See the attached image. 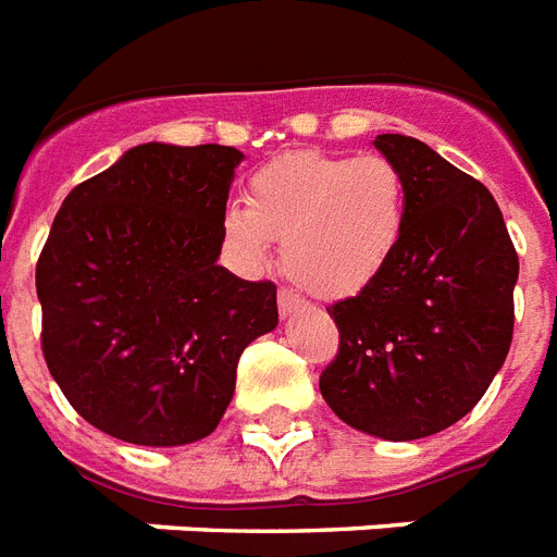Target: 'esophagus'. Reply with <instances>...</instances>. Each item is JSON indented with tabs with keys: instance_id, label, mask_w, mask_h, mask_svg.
<instances>
[{
	"instance_id": "1",
	"label": "esophagus",
	"mask_w": 557,
	"mask_h": 557,
	"mask_svg": "<svg viewBox=\"0 0 557 557\" xmlns=\"http://www.w3.org/2000/svg\"><path fill=\"white\" fill-rule=\"evenodd\" d=\"M304 306V300H300V295H295V292H288V288H280L277 295V309H280V318H292V314L297 312Z\"/></svg>"
}]
</instances>
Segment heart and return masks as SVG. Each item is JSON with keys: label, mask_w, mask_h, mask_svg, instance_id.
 <instances>
[{"label": "heart", "mask_w": 557, "mask_h": 557, "mask_svg": "<svg viewBox=\"0 0 557 557\" xmlns=\"http://www.w3.org/2000/svg\"><path fill=\"white\" fill-rule=\"evenodd\" d=\"M407 219V182L384 156L297 150L248 182V208L225 210V234L248 265L271 239L283 269L312 295L341 300L364 292L393 260Z\"/></svg>", "instance_id": "1"}]
</instances>
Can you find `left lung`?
I'll list each match as a JSON object with an SVG mask.
<instances>
[{"label":"left lung","mask_w":557,"mask_h":557,"mask_svg":"<svg viewBox=\"0 0 557 557\" xmlns=\"http://www.w3.org/2000/svg\"><path fill=\"white\" fill-rule=\"evenodd\" d=\"M372 144L405 173V234L364 292L330 306L341 344L321 393L349 428L410 442L459 422L509 356L518 251L488 187L410 135Z\"/></svg>","instance_id":"left-lung-1"}]
</instances>
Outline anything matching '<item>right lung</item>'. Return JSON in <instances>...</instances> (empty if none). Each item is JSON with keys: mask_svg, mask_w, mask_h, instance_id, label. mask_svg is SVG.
<instances>
[{"mask_svg": "<svg viewBox=\"0 0 557 557\" xmlns=\"http://www.w3.org/2000/svg\"><path fill=\"white\" fill-rule=\"evenodd\" d=\"M234 147L141 144L65 196L37 262L42 356L98 431L173 448L216 431L277 286L219 265Z\"/></svg>", "mask_w": 557, "mask_h": 557, "instance_id": "add662e5", "label": "right lung"}]
</instances>
